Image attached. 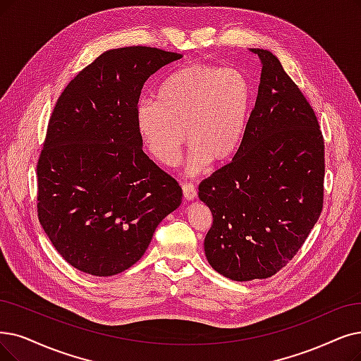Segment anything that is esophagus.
<instances>
[{
    "label": "esophagus",
    "instance_id": "34e87169",
    "mask_svg": "<svg viewBox=\"0 0 361 361\" xmlns=\"http://www.w3.org/2000/svg\"><path fill=\"white\" fill-rule=\"evenodd\" d=\"M182 192H183V198H185L186 201H191V200H194V198H195V195H197L195 186H194L192 183H188V182L182 183Z\"/></svg>",
    "mask_w": 361,
    "mask_h": 361
}]
</instances>
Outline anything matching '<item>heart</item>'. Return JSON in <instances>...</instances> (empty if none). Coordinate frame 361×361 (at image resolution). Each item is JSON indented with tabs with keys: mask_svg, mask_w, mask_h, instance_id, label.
<instances>
[{
	"mask_svg": "<svg viewBox=\"0 0 361 361\" xmlns=\"http://www.w3.org/2000/svg\"><path fill=\"white\" fill-rule=\"evenodd\" d=\"M252 90L234 68L195 63L169 75L157 89L155 104L142 100L137 130L149 154L175 166L185 137L191 143L186 173L195 176L209 161L224 163L240 148L250 114Z\"/></svg>",
	"mask_w": 361,
	"mask_h": 361,
	"instance_id": "b5f03b06",
	"label": "heart"
}]
</instances>
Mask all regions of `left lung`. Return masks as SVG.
<instances>
[{
    "instance_id": "left-lung-1",
    "label": "left lung",
    "mask_w": 361,
    "mask_h": 361,
    "mask_svg": "<svg viewBox=\"0 0 361 361\" xmlns=\"http://www.w3.org/2000/svg\"><path fill=\"white\" fill-rule=\"evenodd\" d=\"M262 72L233 161L198 186L213 216L210 267L234 281L268 279L305 243L323 209L324 140L298 85L268 50L250 49Z\"/></svg>"
}]
</instances>
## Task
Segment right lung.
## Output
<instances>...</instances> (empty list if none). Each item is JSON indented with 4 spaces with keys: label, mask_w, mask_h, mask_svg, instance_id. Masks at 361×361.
Returning a JSON list of instances; mask_svg holds the SVG:
<instances>
[{
    "label": "right lung",
    "mask_w": 361,
    "mask_h": 361,
    "mask_svg": "<svg viewBox=\"0 0 361 361\" xmlns=\"http://www.w3.org/2000/svg\"><path fill=\"white\" fill-rule=\"evenodd\" d=\"M182 54L108 50L66 85L37 164L38 219L54 249L96 277L120 274L182 203L178 182L142 151L136 109L145 81Z\"/></svg>",
    "instance_id": "obj_1"
}]
</instances>
